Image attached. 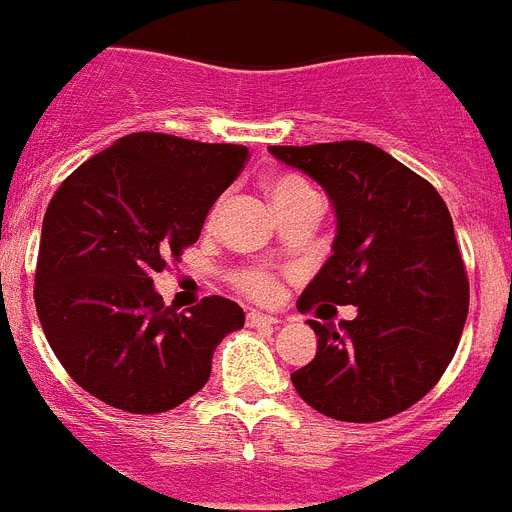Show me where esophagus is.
Segmentation results:
<instances>
[{"label":"esophagus","instance_id":"esophagus-1","mask_svg":"<svg viewBox=\"0 0 512 512\" xmlns=\"http://www.w3.org/2000/svg\"><path fill=\"white\" fill-rule=\"evenodd\" d=\"M246 320H248V325H277L279 323V318H274V315H264V312H256V310H251L246 315Z\"/></svg>","mask_w":512,"mask_h":512}]
</instances>
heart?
Segmentation results:
<instances>
[{"instance_id": "obj_1", "label": "heart", "mask_w": 512, "mask_h": 512, "mask_svg": "<svg viewBox=\"0 0 512 512\" xmlns=\"http://www.w3.org/2000/svg\"><path fill=\"white\" fill-rule=\"evenodd\" d=\"M310 184L302 182L300 176H292V174H282V176H274L269 182V194H271V202L274 207L284 205V202H292L302 194H310ZM238 287L246 292V295L256 297V300H271V297L277 295V282L271 277L269 271L264 269H243L235 274L233 279Z\"/></svg>"}]
</instances>
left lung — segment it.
Instances as JSON below:
<instances>
[{"instance_id": "8db88e82", "label": "left lung", "mask_w": 512, "mask_h": 512, "mask_svg": "<svg viewBox=\"0 0 512 512\" xmlns=\"http://www.w3.org/2000/svg\"><path fill=\"white\" fill-rule=\"evenodd\" d=\"M325 189L336 210L333 253L297 307L354 305L336 325L307 320L318 354L292 374L328 418L374 423L433 390L467 323L469 282L441 194L364 140L269 146Z\"/></svg>"}]
</instances>
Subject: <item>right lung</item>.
<instances>
[{
    "label": "right lung",
    "mask_w": 512,
    "mask_h": 512,
    "mask_svg": "<svg viewBox=\"0 0 512 512\" xmlns=\"http://www.w3.org/2000/svg\"><path fill=\"white\" fill-rule=\"evenodd\" d=\"M246 161V146L130 133L53 194L35 307L53 354L89 395L151 415L205 387L217 343L246 315L217 295L176 312L153 289V274L197 243Z\"/></svg>",
    "instance_id": "right-lung-1"
}]
</instances>
